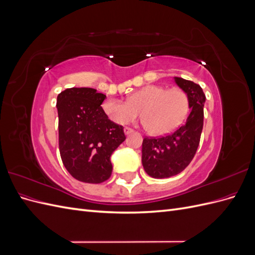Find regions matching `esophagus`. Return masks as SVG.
<instances>
[{"instance_id":"esophagus-1","label":"esophagus","mask_w":255,"mask_h":255,"mask_svg":"<svg viewBox=\"0 0 255 255\" xmlns=\"http://www.w3.org/2000/svg\"><path fill=\"white\" fill-rule=\"evenodd\" d=\"M133 132H134L133 128H128V127H126V128H125V133H126L127 135H128V134H130V133H133Z\"/></svg>"}]
</instances>
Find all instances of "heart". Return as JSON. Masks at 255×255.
Returning <instances> with one entry per match:
<instances>
[{
	"label": "heart",
	"mask_w": 255,
	"mask_h": 255,
	"mask_svg": "<svg viewBox=\"0 0 255 255\" xmlns=\"http://www.w3.org/2000/svg\"><path fill=\"white\" fill-rule=\"evenodd\" d=\"M189 100L186 92L179 87L167 89L164 86L149 85L128 98V101L109 99L102 110L113 122L128 125L139 117L142 125L152 135H165L172 132L185 119Z\"/></svg>",
	"instance_id": "heart-1"
}]
</instances>
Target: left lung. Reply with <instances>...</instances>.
<instances>
[{"label": "left lung", "mask_w": 255, "mask_h": 255, "mask_svg": "<svg viewBox=\"0 0 255 255\" xmlns=\"http://www.w3.org/2000/svg\"><path fill=\"white\" fill-rule=\"evenodd\" d=\"M177 86L186 92L190 113L179 128L161 137H144L142 166L154 179H165L179 174L194 158L203 128L205 95L200 85L174 78Z\"/></svg>", "instance_id": "obj_1"}]
</instances>
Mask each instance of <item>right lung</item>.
Masks as SVG:
<instances>
[{
    "label": "right lung",
    "instance_id": "add662e5",
    "mask_svg": "<svg viewBox=\"0 0 255 255\" xmlns=\"http://www.w3.org/2000/svg\"><path fill=\"white\" fill-rule=\"evenodd\" d=\"M106 96L94 88H68L57 97L58 144L63 164L74 179L99 184L109 180L112 153L126 140L123 127L109 119Z\"/></svg>",
    "mask_w": 255,
    "mask_h": 255
}]
</instances>
